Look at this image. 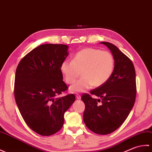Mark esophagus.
<instances>
[{
  "mask_svg": "<svg viewBox=\"0 0 152 152\" xmlns=\"http://www.w3.org/2000/svg\"><path fill=\"white\" fill-rule=\"evenodd\" d=\"M75 96H76V98L77 99H80V98H81V96H80V94H77Z\"/></svg>",
  "mask_w": 152,
  "mask_h": 152,
  "instance_id": "1",
  "label": "esophagus"
}]
</instances>
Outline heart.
Listing matches in <instances>:
<instances>
[{
	"label": "heart",
	"instance_id": "b5f03b06",
	"mask_svg": "<svg viewBox=\"0 0 152 152\" xmlns=\"http://www.w3.org/2000/svg\"><path fill=\"white\" fill-rule=\"evenodd\" d=\"M114 66L115 60L112 53L88 48L77 52L73 60H64L60 71L69 85L81 74V78L69 88V90L74 93L85 92L93 86L99 87L106 83L113 75Z\"/></svg>",
	"mask_w": 152,
	"mask_h": 152
}]
</instances>
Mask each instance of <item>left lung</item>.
Wrapping results in <instances>:
<instances>
[{
    "instance_id": "obj_1",
    "label": "left lung",
    "mask_w": 152,
    "mask_h": 152,
    "mask_svg": "<svg viewBox=\"0 0 152 152\" xmlns=\"http://www.w3.org/2000/svg\"><path fill=\"white\" fill-rule=\"evenodd\" d=\"M101 43L106 45L114 56V72L106 83L90 91L102 100L88 94H83L81 99L85 104L83 120L87 127L96 134H107L122 126L133 107L136 73L131 60L116 45L106 42Z\"/></svg>"
}]
</instances>
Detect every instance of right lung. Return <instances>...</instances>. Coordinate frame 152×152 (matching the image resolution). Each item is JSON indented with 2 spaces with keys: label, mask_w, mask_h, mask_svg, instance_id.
<instances>
[{
  "label": "right lung",
  "mask_w": 152,
  "mask_h": 152,
  "mask_svg": "<svg viewBox=\"0 0 152 152\" xmlns=\"http://www.w3.org/2000/svg\"><path fill=\"white\" fill-rule=\"evenodd\" d=\"M67 50L66 45L43 44L23 57L17 67L16 104L27 126L40 135L58 132L65 112L75 100L73 94L57 97L67 89L60 71Z\"/></svg>",
  "instance_id": "add662e5"
}]
</instances>
